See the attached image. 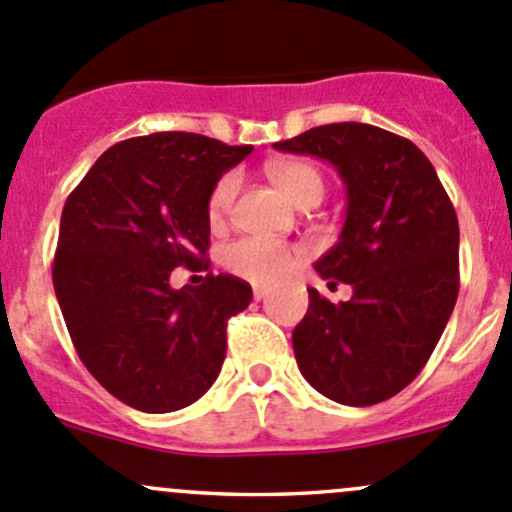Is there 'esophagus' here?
Listing matches in <instances>:
<instances>
[{"mask_svg":"<svg viewBox=\"0 0 512 512\" xmlns=\"http://www.w3.org/2000/svg\"><path fill=\"white\" fill-rule=\"evenodd\" d=\"M252 294H255V299H257V302H260V299H265L267 294H270V287L255 285V289H252Z\"/></svg>","mask_w":512,"mask_h":512,"instance_id":"esophagus-1","label":"esophagus"}]
</instances>
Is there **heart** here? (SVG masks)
<instances>
[{"instance_id": "obj_1", "label": "heart", "mask_w": 512, "mask_h": 512, "mask_svg": "<svg viewBox=\"0 0 512 512\" xmlns=\"http://www.w3.org/2000/svg\"><path fill=\"white\" fill-rule=\"evenodd\" d=\"M267 170H270V178L275 180L277 188L299 208L309 203H319L324 198V178L312 163L280 160V163H272ZM237 190H240V175L235 170L225 173L213 185L208 198L210 223L220 225L230 215ZM302 257V247L289 245V242L272 240V237H240V240L230 242L223 250V265L242 280L270 285V282L289 275L302 262Z\"/></svg>"}]
</instances>
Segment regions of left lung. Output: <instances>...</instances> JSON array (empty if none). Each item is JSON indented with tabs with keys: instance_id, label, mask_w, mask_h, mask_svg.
Wrapping results in <instances>:
<instances>
[{
	"instance_id": "1",
	"label": "left lung",
	"mask_w": 512,
	"mask_h": 512,
	"mask_svg": "<svg viewBox=\"0 0 512 512\" xmlns=\"http://www.w3.org/2000/svg\"><path fill=\"white\" fill-rule=\"evenodd\" d=\"M277 151L329 160L347 185V220L314 270L347 302L309 287L292 332L304 379L327 399L371 406L416 379L458 297V218L431 160L369 123L309 128Z\"/></svg>"
}]
</instances>
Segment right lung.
Returning a JSON list of instances; mask_svg holds the SVG:
<instances>
[{
  "label": "right lung",
  "mask_w": 512,
  "mask_h": 512,
  "mask_svg": "<svg viewBox=\"0 0 512 512\" xmlns=\"http://www.w3.org/2000/svg\"><path fill=\"white\" fill-rule=\"evenodd\" d=\"M252 146L165 131L108 148L66 198L54 292L76 352L123 404L168 414L218 379L227 319L252 287L232 275L170 287L175 267L208 270V198Z\"/></svg>",
  "instance_id": "right-lung-1"
}]
</instances>
